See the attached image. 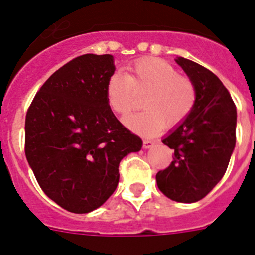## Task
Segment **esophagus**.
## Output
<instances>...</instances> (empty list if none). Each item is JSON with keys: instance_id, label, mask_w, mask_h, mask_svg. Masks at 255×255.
I'll return each mask as SVG.
<instances>
[{"instance_id": "esophagus-1", "label": "esophagus", "mask_w": 255, "mask_h": 255, "mask_svg": "<svg viewBox=\"0 0 255 255\" xmlns=\"http://www.w3.org/2000/svg\"><path fill=\"white\" fill-rule=\"evenodd\" d=\"M154 145L152 140H143V148L144 149H148V148H152Z\"/></svg>"}]
</instances>
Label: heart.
Segmentation results:
<instances>
[{
  "label": "heart",
  "instance_id": "obj_1",
  "mask_svg": "<svg viewBox=\"0 0 255 255\" xmlns=\"http://www.w3.org/2000/svg\"><path fill=\"white\" fill-rule=\"evenodd\" d=\"M143 111L124 119L132 131L152 135L182 124L194 110L197 91L190 79L159 58H141L128 67L125 75L112 74L106 84V100L112 112L125 116L139 105Z\"/></svg>",
  "mask_w": 255,
  "mask_h": 255
}]
</instances>
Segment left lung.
Segmentation results:
<instances>
[{
    "instance_id": "left-lung-1",
    "label": "left lung",
    "mask_w": 255,
    "mask_h": 255,
    "mask_svg": "<svg viewBox=\"0 0 255 255\" xmlns=\"http://www.w3.org/2000/svg\"><path fill=\"white\" fill-rule=\"evenodd\" d=\"M176 62L194 84L197 102L188 119L162 140L173 149V159L155 180L167 198L193 203L226 172L236 143V106L211 70L184 57Z\"/></svg>"
}]
</instances>
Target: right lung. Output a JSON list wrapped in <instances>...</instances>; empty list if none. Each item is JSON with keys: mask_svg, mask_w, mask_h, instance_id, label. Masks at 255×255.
<instances>
[{"mask_svg": "<svg viewBox=\"0 0 255 255\" xmlns=\"http://www.w3.org/2000/svg\"><path fill=\"white\" fill-rule=\"evenodd\" d=\"M111 55L79 56L46 80L25 117V155L42 190L73 213L102 206L119 184V164L141 149L110 110Z\"/></svg>", "mask_w": 255, "mask_h": 255, "instance_id": "obj_1", "label": "right lung"}]
</instances>
